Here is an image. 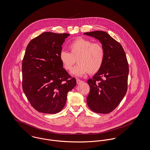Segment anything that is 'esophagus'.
I'll use <instances>...</instances> for the list:
<instances>
[{
  "instance_id": "obj_1",
  "label": "esophagus",
  "mask_w": 150,
  "mask_h": 150,
  "mask_svg": "<svg viewBox=\"0 0 150 150\" xmlns=\"http://www.w3.org/2000/svg\"><path fill=\"white\" fill-rule=\"evenodd\" d=\"M76 82H77V84H80L81 83L83 82V81H81L80 79H76Z\"/></svg>"
}]
</instances>
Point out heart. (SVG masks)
I'll return each instance as SVG.
<instances>
[{"mask_svg":"<svg viewBox=\"0 0 150 150\" xmlns=\"http://www.w3.org/2000/svg\"><path fill=\"white\" fill-rule=\"evenodd\" d=\"M69 52L62 51L60 60L66 70H70L77 62L78 64L71 71V74L81 76L89 72L93 74L101 69L103 64L105 51L100 43L79 38L72 41L69 46Z\"/></svg>","mask_w":150,"mask_h":150,"instance_id":"obj_1","label":"heart"}]
</instances>
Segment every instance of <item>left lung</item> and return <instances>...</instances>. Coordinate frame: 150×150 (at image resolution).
Returning a JSON list of instances; mask_svg holds the SVG:
<instances>
[{
	"instance_id": "obj_1",
	"label": "left lung",
	"mask_w": 150,
	"mask_h": 150,
	"mask_svg": "<svg viewBox=\"0 0 150 150\" xmlns=\"http://www.w3.org/2000/svg\"><path fill=\"white\" fill-rule=\"evenodd\" d=\"M84 34L98 39L105 51L103 64L92 79L87 103L92 111L108 114L112 111L125 97L127 90L128 64L121 45L103 31Z\"/></svg>"
}]
</instances>
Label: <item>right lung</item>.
<instances>
[{
    "mask_svg": "<svg viewBox=\"0 0 150 150\" xmlns=\"http://www.w3.org/2000/svg\"><path fill=\"white\" fill-rule=\"evenodd\" d=\"M69 34L45 32L31 40L22 62L23 90L38 111L54 114L64 107L68 92L76 85L63 68L62 45Z\"/></svg>",
    "mask_w": 150,
    "mask_h": 150,
    "instance_id": "obj_1",
    "label": "right lung"
}]
</instances>
